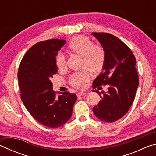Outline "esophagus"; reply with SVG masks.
I'll return each mask as SVG.
<instances>
[{
	"instance_id": "esophagus-1",
	"label": "esophagus",
	"mask_w": 156,
	"mask_h": 156,
	"mask_svg": "<svg viewBox=\"0 0 156 156\" xmlns=\"http://www.w3.org/2000/svg\"><path fill=\"white\" fill-rule=\"evenodd\" d=\"M87 93H86V92H78V93H77V96H84V95H86Z\"/></svg>"
}]
</instances>
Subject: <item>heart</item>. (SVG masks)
<instances>
[{"label": "heart", "instance_id": "1", "mask_svg": "<svg viewBox=\"0 0 156 156\" xmlns=\"http://www.w3.org/2000/svg\"><path fill=\"white\" fill-rule=\"evenodd\" d=\"M68 49L71 52L82 56V66L92 73H98L103 69L105 62V50L101 46L94 44L88 37L83 35L73 36L68 44ZM56 65L59 69L65 67V58L61 53L57 54ZM89 79L88 72L84 69L71 75L69 83L76 88L81 89Z\"/></svg>", "mask_w": 156, "mask_h": 156}]
</instances>
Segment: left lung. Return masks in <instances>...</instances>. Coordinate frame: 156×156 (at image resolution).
<instances>
[{"instance_id": "8db88e82", "label": "left lung", "mask_w": 156, "mask_h": 156, "mask_svg": "<svg viewBox=\"0 0 156 156\" xmlns=\"http://www.w3.org/2000/svg\"><path fill=\"white\" fill-rule=\"evenodd\" d=\"M105 52L102 72L93 82L92 87H108L107 92H98L102 100L93 107L100 120L113 122L122 118L135 98L139 84L136 60L129 47L117 37L109 33H92Z\"/></svg>"}]
</instances>
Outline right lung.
<instances>
[{"mask_svg":"<svg viewBox=\"0 0 156 156\" xmlns=\"http://www.w3.org/2000/svg\"><path fill=\"white\" fill-rule=\"evenodd\" d=\"M66 41L50 39L33 45L26 53L18 68L20 97L30 114L50 128L62 126L70 119L75 94L68 91L57 96L51 81L58 72L56 56Z\"/></svg>","mask_w":156,"mask_h":156,"instance_id":"add662e5","label":"right lung"}]
</instances>
